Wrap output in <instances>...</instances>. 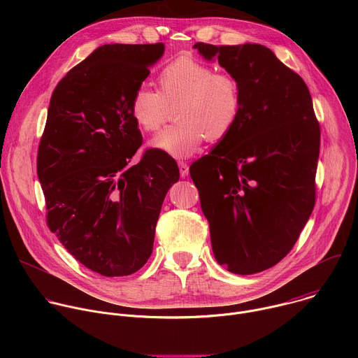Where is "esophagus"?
Returning a JSON list of instances; mask_svg holds the SVG:
<instances>
[{
  "label": "esophagus",
  "mask_w": 358,
  "mask_h": 358,
  "mask_svg": "<svg viewBox=\"0 0 358 358\" xmlns=\"http://www.w3.org/2000/svg\"><path fill=\"white\" fill-rule=\"evenodd\" d=\"M178 167H180V174H181V177H182V178L187 177V176H188V166H187V163L180 162V163H178Z\"/></svg>",
  "instance_id": "obj_1"
}]
</instances>
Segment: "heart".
Masks as SVG:
<instances>
[{
	"mask_svg": "<svg viewBox=\"0 0 358 358\" xmlns=\"http://www.w3.org/2000/svg\"><path fill=\"white\" fill-rule=\"evenodd\" d=\"M157 92L137 87L129 101L134 123L147 133L157 131L177 108L178 123L163 130L151 145L171 157L192 156L203 140L227 138L242 113V86L229 72L215 69L191 55H180L159 72Z\"/></svg>",
	"mask_w": 358,
	"mask_h": 358,
	"instance_id": "heart-1",
	"label": "heart"
}]
</instances>
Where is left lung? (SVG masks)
Segmentation results:
<instances>
[{
    "instance_id": "8db88e82",
    "label": "left lung",
    "mask_w": 358,
    "mask_h": 358,
    "mask_svg": "<svg viewBox=\"0 0 358 358\" xmlns=\"http://www.w3.org/2000/svg\"><path fill=\"white\" fill-rule=\"evenodd\" d=\"M194 48L239 79L242 113L189 176L218 264L236 275L258 273L292 250L315 208L320 124L308 85L266 46Z\"/></svg>"
}]
</instances>
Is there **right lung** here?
Wrapping results in <instances>:
<instances>
[{
	"mask_svg": "<svg viewBox=\"0 0 358 358\" xmlns=\"http://www.w3.org/2000/svg\"><path fill=\"white\" fill-rule=\"evenodd\" d=\"M163 52L162 42L99 46L50 96L36 157L46 225L101 276H127L148 261L163 201L180 178L157 148L133 163L143 137L129 101Z\"/></svg>",
	"mask_w": 358,
	"mask_h": 358,
	"instance_id": "1",
	"label": "right lung"
}]
</instances>
